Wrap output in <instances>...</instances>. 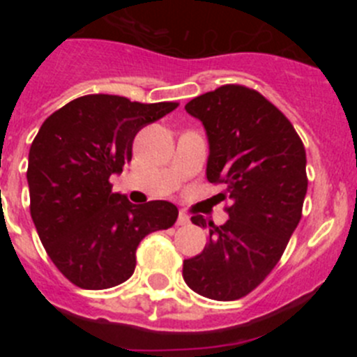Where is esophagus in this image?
Returning <instances> with one entry per match:
<instances>
[{"label":"esophagus","mask_w":357,"mask_h":357,"mask_svg":"<svg viewBox=\"0 0 357 357\" xmlns=\"http://www.w3.org/2000/svg\"><path fill=\"white\" fill-rule=\"evenodd\" d=\"M189 223H191V220H189L188 213H184V211H181V213H178V220H176V225L185 227V225H189Z\"/></svg>","instance_id":"esophagus-1"}]
</instances>
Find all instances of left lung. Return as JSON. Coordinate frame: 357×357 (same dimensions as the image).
Listing matches in <instances>:
<instances>
[{"instance_id":"obj_1","label":"left lung","mask_w":357,"mask_h":357,"mask_svg":"<svg viewBox=\"0 0 357 357\" xmlns=\"http://www.w3.org/2000/svg\"><path fill=\"white\" fill-rule=\"evenodd\" d=\"M185 110L209 137L207 181L225 184L223 225L209 229L204 252L184 261L185 284L213 301H238L270 275L302 218L307 193L304 143L259 91L227 84L193 98Z\"/></svg>"}]
</instances>
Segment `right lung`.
<instances>
[{"instance_id":"1","label":"right lung","mask_w":357,"mask_h":357,"mask_svg":"<svg viewBox=\"0 0 357 357\" xmlns=\"http://www.w3.org/2000/svg\"><path fill=\"white\" fill-rule=\"evenodd\" d=\"M176 107L87 94L55 110L37 132L26 172L31 220L50 259L78 288L130 279L141 239L176 222L172 202L135 206L109 182L132 160L135 134Z\"/></svg>"}]
</instances>
